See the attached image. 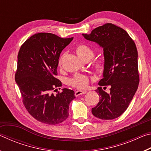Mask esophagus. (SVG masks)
Masks as SVG:
<instances>
[{"label": "esophagus", "mask_w": 151, "mask_h": 151, "mask_svg": "<svg viewBox=\"0 0 151 151\" xmlns=\"http://www.w3.org/2000/svg\"><path fill=\"white\" fill-rule=\"evenodd\" d=\"M86 93V91H75V94L76 96H78L79 95H81V94H85Z\"/></svg>", "instance_id": "1"}]
</instances>
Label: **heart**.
<instances>
[{"label":"heart","instance_id":"heart-1","mask_svg":"<svg viewBox=\"0 0 151 151\" xmlns=\"http://www.w3.org/2000/svg\"><path fill=\"white\" fill-rule=\"evenodd\" d=\"M76 54L82 60H85L86 58H92L94 56V51L90 47L85 45H78L76 48ZM94 67L98 72L103 70L104 65L100 61H96L94 63ZM68 83L70 86L78 89L85 88L89 83V77L88 76L82 75V74H76V75L69 79Z\"/></svg>","mask_w":151,"mask_h":151}]
</instances>
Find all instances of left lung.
I'll return each mask as SVG.
<instances>
[{
    "instance_id": "8db88e82",
    "label": "left lung",
    "mask_w": 151,
    "mask_h": 151,
    "mask_svg": "<svg viewBox=\"0 0 151 151\" xmlns=\"http://www.w3.org/2000/svg\"><path fill=\"white\" fill-rule=\"evenodd\" d=\"M86 40L95 42L103 48V78L100 86H110L109 93L101 86L96 90L100 96L97 105L92 109L93 115L103 120L118 118L127 109L138 88L139 75L138 52L129 34L112 23L104 24L83 34Z\"/></svg>"
}]
</instances>
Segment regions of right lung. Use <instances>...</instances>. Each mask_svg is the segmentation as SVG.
Instances as JSON below:
<instances>
[{
	"instance_id": "obj_1",
	"label": "right lung",
	"mask_w": 151,
	"mask_h": 151,
	"mask_svg": "<svg viewBox=\"0 0 151 151\" xmlns=\"http://www.w3.org/2000/svg\"><path fill=\"white\" fill-rule=\"evenodd\" d=\"M73 39H63L52 33H37L27 39L19 51L15 81L25 108L43 123L57 124L65 121L68 116L69 104L75 98V92L68 88H63L56 95L51 93L62 86L56 78L58 59Z\"/></svg>"
}]
</instances>
